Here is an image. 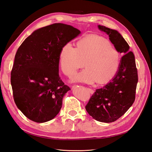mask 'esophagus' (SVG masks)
<instances>
[{
  "mask_svg": "<svg viewBox=\"0 0 152 152\" xmlns=\"http://www.w3.org/2000/svg\"><path fill=\"white\" fill-rule=\"evenodd\" d=\"M87 89L88 90V91L89 92V93H91V94H93L94 93V90L93 89H91V88H87Z\"/></svg>",
  "mask_w": 152,
  "mask_h": 152,
  "instance_id": "obj_1",
  "label": "esophagus"
}]
</instances>
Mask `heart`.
I'll use <instances>...</instances> for the list:
<instances>
[{"instance_id":"1","label":"heart","mask_w":152,"mask_h":152,"mask_svg":"<svg viewBox=\"0 0 152 152\" xmlns=\"http://www.w3.org/2000/svg\"><path fill=\"white\" fill-rule=\"evenodd\" d=\"M120 63L118 50L109 40L97 35L82 39L77 42V48L68 42L62 47L59 53L61 68L67 76L74 75L84 65L86 68L73 78V82L107 83L116 75Z\"/></svg>"}]
</instances>
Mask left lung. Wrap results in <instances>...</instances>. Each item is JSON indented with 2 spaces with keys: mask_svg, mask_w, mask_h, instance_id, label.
Returning a JSON list of instances; mask_svg holds the SVG:
<instances>
[{
  "mask_svg": "<svg viewBox=\"0 0 152 152\" xmlns=\"http://www.w3.org/2000/svg\"><path fill=\"white\" fill-rule=\"evenodd\" d=\"M98 28L109 36L115 48L124 56L116 75L107 85L96 90L86 109L95 120L110 123L122 117L134 103L138 77L134 55L121 34L102 25Z\"/></svg>",
  "mask_w": 152,
  "mask_h": 152,
  "instance_id": "1",
  "label": "left lung"
}]
</instances>
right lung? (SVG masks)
Returning a JSON list of instances; mask_svg holds the SVG:
<instances>
[{"label": "right lung", "instance_id": "add662e5", "mask_svg": "<svg viewBox=\"0 0 152 152\" xmlns=\"http://www.w3.org/2000/svg\"><path fill=\"white\" fill-rule=\"evenodd\" d=\"M80 34L71 25L54 23L34 31L18 48L11 83L17 107L30 120L48 122L60 111L70 88L59 75V53Z\"/></svg>", "mask_w": 152, "mask_h": 152}]
</instances>
